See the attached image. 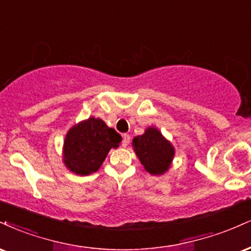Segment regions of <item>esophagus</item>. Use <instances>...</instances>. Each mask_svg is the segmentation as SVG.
I'll return each instance as SVG.
<instances>
[{"mask_svg": "<svg viewBox=\"0 0 251 251\" xmlns=\"http://www.w3.org/2000/svg\"><path fill=\"white\" fill-rule=\"evenodd\" d=\"M129 139H131V137H129L128 134H124L123 135V146L124 147H126L129 144Z\"/></svg>", "mask_w": 251, "mask_h": 251, "instance_id": "esophagus-1", "label": "esophagus"}]
</instances>
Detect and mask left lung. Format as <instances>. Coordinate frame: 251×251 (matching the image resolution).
<instances>
[{"mask_svg": "<svg viewBox=\"0 0 251 251\" xmlns=\"http://www.w3.org/2000/svg\"><path fill=\"white\" fill-rule=\"evenodd\" d=\"M134 152L145 170L152 175L166 173L174 158V147L155 127L133 139Z\"/></svg>", "mask_w": 251, "mask_h": 251, "instance_id": "8db88e82", "label": "left lung"}]
</instances>
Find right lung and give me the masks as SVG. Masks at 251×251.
I'll use <instances>...</instances> for the list:
<instances>
[{
  "mask_svg": "<svg viewBox=\"0 0 251 251\" xmlns=\"http://www.w3.org/2000/svg\"><path fill=\"white\" fill-rule=\"evenodd\" d=\"M122 135L99 118L91 117L69 129L63 147V160L75 174L97 172L111 149H117Z\"/></svg>",
  "mask_w": 251,
  "mask_h": 251,
  "instance_id": "add662e5",
  "label": "right lung"
}]
</instances>
